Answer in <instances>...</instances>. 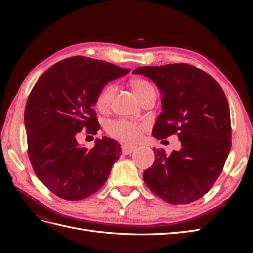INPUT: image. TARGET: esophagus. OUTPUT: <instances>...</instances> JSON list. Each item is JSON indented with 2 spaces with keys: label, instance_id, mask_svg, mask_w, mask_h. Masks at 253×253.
Returning a JSON list of instances; mask_svg holds the SVG:
<instances>
[{
  "label": "esophagus",
  "instance_id": "obj_1",
  "mask_svg": "<svg viewBox=\"0 0 253 253\" xmlns=\"http://www.w3.org/2000/svg\"><path fill=\"white\" fill-rule=\"evenodd\" d=\"M122 152H124V154L127 155V154H131V153L136 149L133 145H127V144H124L122 145Z\"/></svg>",
  "mask_w": 253,
  "mask_h": 253
}]
</instances>
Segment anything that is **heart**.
<instances>
[{
	"mask_svg": "<svg viewBox=\"0 0 253 253\" xmlns=\"http://www.w3.org/2000/svg\"><path fill=\"white\" fill-rule=\"evenodd\" d=\"M131 85L134 94L138 99L142 98L148 91L154 89V87H153L148 81H145L143 79H134L131 82ZM115 93H116V86H115L114 84H108V85L104 86L97 95V109L100 112L108 111L111 108ZM143 128L144 126L138 124V122L122 118L112 121L108 126V132L112 137H114V138L125 142L134 143L141 138Z\"/></svg>",
	"mask_w": 253,
	"mask_h": 253,
	"instance_id": "1",
	"label": "heart"
}]
</instances>
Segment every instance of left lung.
<instances>
[{"label": "left lung", "mask_w": 253, "mask_h": 253, "mask_svg": "<svg viewBox=\"0 0 253 253\" xmlns=\"http://www.w3.org/2000/svg\"><path fill=\"white\" fill-rule=\"evenodd\" d=\"M156 84L162 108L152 134H177L179 151L168 156L154 148L155 160L143 172L147 187L169 204L186 205L203 197L223 170L231 149L230 110L224 90L210 75L178 63L133 71Z\"/></svg>", "instance_id": "obj_1"}]
</instances>
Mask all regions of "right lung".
Instances as JSON below:
<instances>
[{"mask_svg": "<svg viewBox=\"0 0 253 253\" xmlns=\"http://www.w3.org/2000/svg\"><path fill=\"white\" fill-rule=\"evenodd\" d=\"M128 72L105 61L72 57L50 66L30 91L24 113L28 156L38 178L60 198L80 201L94 194L119 159L116 140L104 136L87 150L77 137L83 128L97 133V95Z\"/></svg>", "mask_w": 253, "mask_h": 253, "instance_id": "add662e5", "label": "right lung"}]
</instances>
